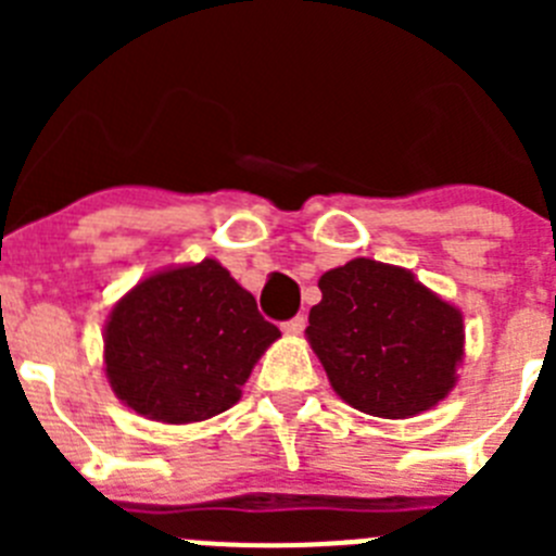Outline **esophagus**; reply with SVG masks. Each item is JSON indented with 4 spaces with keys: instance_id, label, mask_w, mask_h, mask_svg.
I'll return each mask as SVG.
<instances>
[{
    "instance_id": "esophagus-1",
    "label": "esophagus",
    "mask_w": 556,
    "mask_h": 556,
    "mask_svg": "<svg viewBox=\"0 0 556 556\" xmlns=\"http://www.w3.org/2000/svg\"><path fill=\"white\" fill-rule=\"evenodd\" d=\"M283 333H303V328H306V317L303 314H298V317H292V320L283 323Z\"/></svg>"
}]
</instances>
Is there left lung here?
Returning a JSON list of instances; mask_svg holds the SVG:
<instances>
[{"label":"left lung","mask_w":556,"mask_h":556,"mask_svg":"<svg viewBox=\"0 0 556 556\" xmlns=\"http://www.w3.org/2000/svg\"><path fill=\"white\" fill-rule=\"evenodd\" d=\"M308 342L328 381L353 409L412 417L443 401L462 358V314L415 275L353 258L320 278Z\"/></svg>","instance_id":"1"}]
</instances>
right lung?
Returning a JSON list of instances; mask_svg holds the SVG:
<instances>
[{
    "label": "right lung",
    "instance_id": "1",
    "mask_svg": "<svg viewBox=\"0 0 556 556\" xmlns=\"http://www.w3.org/2000/svg\"><path fill=\"white\" fill-rule=\"evenodd\" d=\"M278 337L253 294L205 258L152 275L116 303L105 328L108 381L139 415L198 424L239 401Z\"/></svg>",
    "mask_w": 556,
    "mask_h": 556
}]
</instances>
